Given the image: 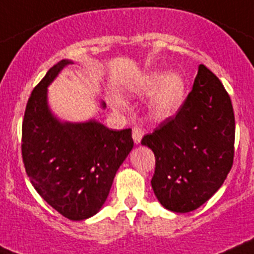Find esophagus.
<instances>
[{
  "label": "esophagus",
  "mask_w": 254,
  "mask_h": 254,
  "mask_svg": "<svg viewBox=\"0 0 254 254\" xmlns=\"http://www.w3.org/2000/svg\"><path fill=\"white\" fill-rule=\"evenodd\" d=\"M133 139L135 143H140V139H142V137H143L144 134V130L143 127H138V125H134L133 127Z\"/></svg>",
  "instance_id": "34e87169"
}]
</instances>
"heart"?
<instances>
[{
  "mask_svg": "<svg viewBox=\"0 0 254 254\" xmlns=\"http://www.w3.org/2000/svg\"><path fill=\"white\" fill-rule=\"evenodd\" d=\"M144 90L147 93H152L156 90L151 102V114L155 119L163 120L172 116L177 108L180 107L185 86H183L182 78L178 74L169 72L164 76H160V74L150 76L144 84ZM115 103L119 107L123 106L120 101H116Z\"/></svg>",
  "mask_w": 254,
  "mask_h": 254,
  "instance_id": "1",
  "label": "heart"
}]
</instances>
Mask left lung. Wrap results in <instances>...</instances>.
<instances>
[{
    "mask_svg": "<svg viewBox=\"0 0 254 254\" xmlns=\"http://www.w3.org/2000/svg\"><path fill=\"white\" fill-rule=\"evenodd\" d=\"M235 116L229 93L204 64L176 116L142 144L155 153L151 185L159 201L177 213L195 210L222 186L234 163Z\"/></svg>",
    "mask_w": 254,
    "mask_h": 254,
    "instance_id": "left-lung-1",
    "label": "left lung"
}]
</instances>
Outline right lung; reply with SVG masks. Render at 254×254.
<instances>
[{
    "label": "right lung",
    "instance_id": "obj_1",
    "mask_svg": "<svg viewBox=\"0 0 254 254\" xmlns=\"http://www.w3.org/2000/svg\"><path fill=\"white\" fill-rule=\"evenodd\" d=\"M69 63L51 67L32 91L22 125V157L38 195L65 218L81 221L101 209L134 142L129 127L112 130L95 121L62 124L53 117L48 85Z\"/></svg>",
    "mask_w": 254,
    "mask_h": 254
}]
</instances>
